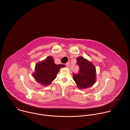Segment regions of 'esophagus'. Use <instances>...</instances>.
Segmentation results:
<instances>
[{"mask_svg": "<svg viewBox=\"0 0 130 130\" xmlns=\"http://www.w3.org/2000/svg\"><path fill=\"white\" fill-rule=\"evenodd\" d=\"M69 64H70V63H69V62H67V63H66V66H67V67H69Z\"/></svg>", "mask_w": 130, "mask_h": 130, "instance_id": "esophagus-1", "label": "esophagus"}]
</instances>
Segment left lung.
Segmentation results:
<instances>
[{
  "mask_svg": "<svg viewBox=\"0 0 130 130\" xmlns=\"http://www.w3.org/2000/svg\"><path fill=\"white\" fill-rule=\"evenodd\" d=\"M79 66L78 73H73V79L79 88H85L91 86L96 82V68L91 62L82 57L77 58Z\"/></svg>",
  "mask_w": 130,
  "mask_h": 130,
  "instance_id": "obj_1",
  "label": "left lung"
}]
</instances>
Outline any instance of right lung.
<instances>
[{
    "instance_id": "add662e5",
    "label": "right lung",
    "mask_w": 130,
    "mask_h": 130,
    "mask_svg": "<svg viewBox=\"0 0 130 130\" xmlns=\"http://www.w3.org/2000/svg\"><path fill=\"white\" fill-rule=\"evenodd\" d=\"M64 66L63 64H55L53 58L48 57L44 61L36 64L33 76L38 82L48 85L56 78L60 68Z\"/></svg>"
}]
</instances>
